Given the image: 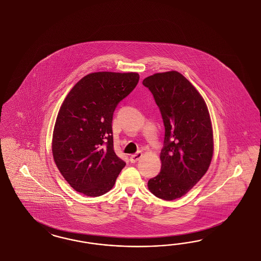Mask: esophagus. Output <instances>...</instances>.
<instances>
[{"instance_id":"obj_1","label":"esophagus","mask_w":261,"mask_h":261,"mask_svg":"<svg viewBox=\"0 0 261 261\" xmlns=\"http://www.w3.org/2000/svg\"><path fill=\"white\" fill-rule=\"evenodd\" d=\"M142 152H137L136 154H133V155L130 156V162L131 163H136V162H138L140 159L142 158Z\"/></svg>"}]
</instances>
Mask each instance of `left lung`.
<instances>
[{"label": "left lung", "mask_w": 261, "mask_h": 261, "mask_svg": "<svg viewBox=\"0 0 261 261\" xmlns=\"http://www.w3.org/2000/svg\"><path fill=\"white\" fill-rule=\"evenodd\" d=\"M165 124L160 173L148 181L156 197L171 201L188 193L207 171L214 155L210 113L202 95L180 72H159L143 79Z\"/></svg>", "instance_id": "8db88e82"}]
</instances>
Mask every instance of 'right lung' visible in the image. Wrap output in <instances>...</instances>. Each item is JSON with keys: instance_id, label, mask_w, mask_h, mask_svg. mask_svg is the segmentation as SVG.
Here are the masks:
<instances>
[{"instance_id": "obj_1", "label": "right lung", "mask_w": 261, "mask_h": 261, "mask_svg": "<svg viewBox=\"0 0 261 261\" xmlns=\"http://www.w3.org/2000/svg\"><path fill=\"white\" fill-rule=\"evenodd\" d=\"M137 72L89 73L64 100L53 135L56 166L71 188L97 197L114 187L124 161L114 151L112 120L119 101L137 86Z\"/></svg>"}]
</instances>
